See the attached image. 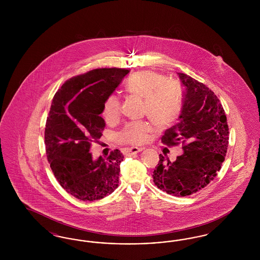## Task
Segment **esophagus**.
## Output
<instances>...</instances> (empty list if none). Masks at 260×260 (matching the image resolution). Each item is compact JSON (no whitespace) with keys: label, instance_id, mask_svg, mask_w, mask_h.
Returning a JSON list of instances; mask_svg holds the SVG:
<instances>
[{"label":"esophagus","instance_id":"1","mask_svg":"<svg viewBox=\"0 0 260 260\" xmlns=\"http://www.w3.org/2000/svg\"><path fill=\"white\" fill-rule=\"evenodd\" d=\"M143 149L144 148H142V147H132V148H129L127 150V155H128V156L135 155V154L138 153V152H141Z\"/></svg>","mask_w":260,"mask_h":260}]
</instances>
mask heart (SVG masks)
I'll use <instances>...</instances> for the list:
<instances>
[{"label": "heart", "instance_id": "heart-1", "mask_svg": "<svg viewBox=\"0 0 260 260\" xmlns=\"http://www.w3.org/2000/svg\"><path fill=\"white\" fill-rule=\"evenodd\" d=\"M125 90L144 99L143 112L159 126L173 123L181 111V91L178 86L168 81L165 75L154 71H139L125 82ZM121 113V100L111 94L105 99L102 115L106 121L116 120ZM150 125L145 122H132L119 135L120 141L129 144H141L147 140Z\"/></svg>", "mask_w": 260, "mask_h": 260}]
</instances>
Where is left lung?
Masks as SVG:
<instances>
[{
	"label": "left lung",
	"instance_id": "1",
	"mask_svg": "<svg viewBox=\"0 0 260 260\" xmlns=\"http://www.w3.org/2000/svg\"><path fill=\"white\" fill-rule=\"evenodd\" d=\"M185 87L179 123L161 137L166 145H183V154L174 161L160 154L153 172L159 189L185 197L208 185L220 171L226 156L229 128L222 105L214 92L197 80L177 73Z\"/></svg>",
	"mask_w": 260,
	"mask_h": 260
}]
</instances>
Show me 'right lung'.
<instances>
[{"label":"right lung","instance_id":"1","mask_svg":"<svg viewBox=\"0 0 260 260\" xmlns=\"http://www.w3.org/2000/svg\"><path fill=\"white\" fill-rule=\"evenodd\" d=\"M128 72L94 69L66 81L53 96L45 129L47 157L59 184L75 198L100 200L119 185L121 151L93 160L89 149L105 127L100 116L105 99Z\"/></svg>","mask_w":260,"mask_h":260}]
</instances>
